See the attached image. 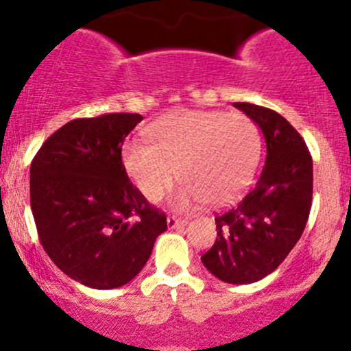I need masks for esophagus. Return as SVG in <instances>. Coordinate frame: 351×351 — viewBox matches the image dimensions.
Returning a JSON list of instances; mask_svg holds the SVG:
<instances>
[{
    "label": "esophagus",
    "instance_id": "1",
    "mask_svg": "<svg viewBox=\"0 0 351 351\" xmlns=\"http://www.w3.org/2000/svg\"><path fill=\"white\" fill-rule=\"evenodd\" d=\"M185 219H180V217H175V215H168V217H166V224H168V228L169 229H173V228H176V226H182V224H185Z\"/></svg>",
    "mask_w": 351,
    "mask_h": 351
}]
</instances>
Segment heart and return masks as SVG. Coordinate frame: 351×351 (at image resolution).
Here are the masks:
<instances>
[{
	"label": "heart",
	"instance_id": "b5f03b06",
	"mask_svg": "<svg viewBox=\"0 0 351 351\" xmlns=\"http://www.w3.org/2000/svg\"><path fill=\"white\" fill-rule=\"evenodd\" d=\"M149 144L129 141L122 166L146 200L159 202L183 180L173 202L178 208L221 207L238 198L253 178L260 158V132L244 113L178 110L151 123Z\"/></svg>",
	"mask_w": 351,
	"mask_h": 351
}]
</instances>
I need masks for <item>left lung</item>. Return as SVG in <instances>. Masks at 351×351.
I'll list each match as a JSON object with an SVG mask.
<instances>
[{
	"label": "left lung",
	"instance_id": "1",
	"mask_svg": "<svg viewBox=\"0 0 351 351\" xmlns=\"http://www.w3.org/2000/svg\"><path fill=\"white\" fill-rule=\"evenodd\" d=\"M260 125L267 162L253 189L215 215L217 238L202 263L228 284H253L275 270L302 236L313 204V156L274 110L234 104Z\"/></svg>",
	"mask_w": 351,
	"mask_h": 351
}]
</instances>
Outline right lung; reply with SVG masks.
I'll return each mask as SVG.
<instances>
[{
  "instance_id": "add662e5",
  "label": "right lung",
  "mask_w": 351,
  "mask_h": 351,
  "mask_svg": "<svg viewBox=\"0 0 351 351\" xmlns=\"http://www.w3.org/2000/svg\"><path fill=\"white\" fill-rule=\"evenodd\" d=\"M139 113L74 119L47 137L30 165L38 241L73 280L117 289L132 280L166 231V214L132 185L122 144Z\"/></svg>"
}]
</instances>
